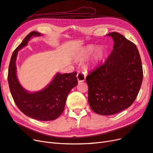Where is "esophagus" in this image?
<instances>
[{"instance_id":"1","label":"esophagus","mask_w":153,"mask_h":153,"mask_svg":"<svg viewBox=\"0 0 153 153\" xmlns=\"http://www.w3.org/2000/svg\"><path fill=\"white\" fill-rule=\"evenodd\" d=\"M77 80L78 82H84L85 80V74L84 73H82V72H78L77 75Z\"/></svg>"}]
</instances>
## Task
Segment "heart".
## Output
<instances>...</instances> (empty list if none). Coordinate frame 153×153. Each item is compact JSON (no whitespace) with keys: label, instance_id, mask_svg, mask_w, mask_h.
<instances>
[{"label":"heart","instance_id":"obj_1","mask_svg":"<svg viewBox=\"0 0 153 153\" xmlns=\"http://www.w3.org/2000/svg\"><path fill=\"white\" fill-rule=\"evenodd\" d=\"M96 47H94V46H89V47L83 48L76 53L75 58L78 61H83V60L87 59L89 55H91L93 53ZM104 55L105 49L103 47L98 48L91 56L90 59V61L89 62V65L92 66L94 65L96 63L99 62L103 59Z\"/></svg>","mask_w":153,"mask_h":153}]
</instances>
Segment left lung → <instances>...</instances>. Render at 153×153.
<instances>
[{
    "instance_id": "1",
    "label": "left lung",
    "mask_w": 153,
    "mask_h": 153,
    "mask_svg": "<svg viewBox=\"0 0 153 153\" xmlns=\"http://www.w3.org/2000/svg\"><path fill=\"white\" fill-rule=\"evenodd\" d=\"M112 52L104 64L86 77L88 101L96 114L111 115L128 108L135 100L143 79L137 46L116 32Z\"/></svg>"
}]
</instances>
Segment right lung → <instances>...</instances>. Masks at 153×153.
<instances>
[{
	"label": "right lung",
	"instance_id": "1",
	"mask_svg": "<svg viewBox=\"0 0 153 153\" xmlns=\"http://www.w3.org/2000/svg\"><path fill=\"white\" fill-rule=\"evenodd\" d=\"M43 36L31 32L14 51L8 71V84L13 98L18 108L27 116L42 121H53L62 113L69 92L78 84L76 72L57 73L52 80L43 89L30 92L24 89L18 79L16 61L18 51L28 45L35 37Z\"/></svg>",
	"mask_w": 153,
	"mask_h": 153
}]
</instances>
